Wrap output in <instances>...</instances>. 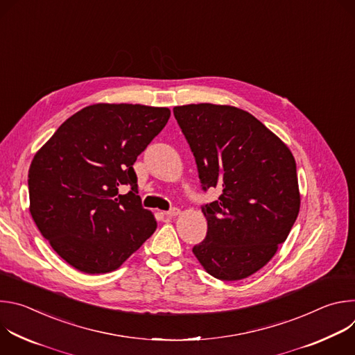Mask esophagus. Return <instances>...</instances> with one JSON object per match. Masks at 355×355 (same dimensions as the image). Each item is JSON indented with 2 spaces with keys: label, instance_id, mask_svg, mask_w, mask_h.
Listing matches in <instances>:
<instances>
[{
  "label": "esophagus",
  "instance_id": "esophagus-1",
  "mask_svg": "<svg viewBox=\"0 0 355 355\" xmlns=\"http://www.w3.org/2000/svg\"><path fill=\"white\" fill-rule=\"evenodd\" d=\"M181 214V211L178 209V208H171L168 212H166V216L167 218H175V216H178Z\"/></svg>",
  "mask_w": 355,
  "mask_h": 355
}]
</instances>
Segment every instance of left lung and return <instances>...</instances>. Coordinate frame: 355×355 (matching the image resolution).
<instances>
[{
	"instance_id": "left-lung-1",
	"label": "left lung",
	"mask_w": 355,
	"mask_h": 355,
	"mask_svg": "<svg viewBox=\"0 0 355 355\" xmlns=\"http://www.w3.org/2000/svg\"><path fill=\"white\" fill-rule=\"evenodd\" d=\"M174 116L202 189L222 191L202 207L208 233L192 252L212 277L244 279L274 257L297 218L295 159L277 135L236 107L189 104L175 107Z\"/></svg>"
}]
</instances>
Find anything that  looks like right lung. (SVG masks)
<instances>
[{
  "label": "right lung",
  "mask_w": 355,
  "mask_h": 355,
  "mask_svg": "<svg viewBox=\"0 0 355 355\" xmlns=\"http://www.w3.org/2000/svg\"><path fill=\"white\" fill-rule=\"evenodd\" d=\"M168 108L94 104L70 116L35 155L29 211L58 254L85 274L119 268L155 233L133 164L168 122ZM121 184H130L125 196Z\"/></svg>",
  "instance_id": "obj_1"
}]
</instances>
